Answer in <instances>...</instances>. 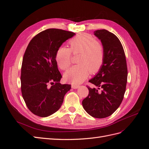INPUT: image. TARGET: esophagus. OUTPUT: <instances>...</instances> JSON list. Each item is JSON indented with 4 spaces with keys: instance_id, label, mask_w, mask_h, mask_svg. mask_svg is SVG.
<instances>
[{
    "instance_id": "obj_1",
    "label": "esophagus",
    "mask_w": 149,
    "mask_h": 149,
    "mask_svg": "<svg viewBox=\"0 0 149 149\" xmlns=\"http://www.w3.org/2000/svg\"><path fill=\"white\" fill-rule=\"evenodd\" d=\"M79 87V86L78 85V84H73L71 85V88L73 89H77Z\"/></svg>"
}]
</instances>
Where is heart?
Instances as JSON below:
<instances>
[{
  "mask_svg": "<svg viewBox=\"0 0 149 149\" xmlns=\"http://www.w3.org/2000/svg\"><path fill=\"white\" fill-rule=\"evenodd\" d=\"M70 48L61 47L57 49L55 59L58 66L63 70L71 65V52L79 53L78 63L65 74V78L73 83H81L86 79L90 71H99L104 60V49L101 43L95 40L93 35L81 33L75 36L69 42Z\"/></svg>",
  "mask_w": 149,
  "mask_h": 149,
  "instance_id": "1",
  "label": "heart"
}]
</instances>
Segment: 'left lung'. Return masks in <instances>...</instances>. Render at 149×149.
I'll return each mask as SVG.
<instances>
[{"instance_id":"obj_1","label":"left lung","mask_w":149,"mask_h":149,"mask_svg":"<svg viewBox=\"0 0 149 149\" xmlns=\"http://www.w3.org/2000/svg\"><path fill=\"white\" fill-rule=\"evenodd\" d=\"M94 34L104 47V60L98 73L89 81L97 89L87 86L89 94L82 104L90 116L101 119L113 114L123 101L127 81V67L123 47L114 33L102 29L94 31Z\"/></svg>"}]
</instances>
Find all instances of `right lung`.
<instances>
[{
    "label": "right lung",
    "mask_w": 149,
    "mask_h": 149,
    "mask_svg": "<svg viewBox=\"0 0 149 149\" xmlns=\"http://www.w3.org/2000/svg\"><path fill=\"white\" fill-rule=\"evenodd\" d=\"M75 35L49 29L31 40L22 60L21 91L29 109L36 116L48 117L60 109L70 84L60 83L61 74L55 59L57 49Z\"/></svg>",
    "instance_id": "1"
}]
</instances>
